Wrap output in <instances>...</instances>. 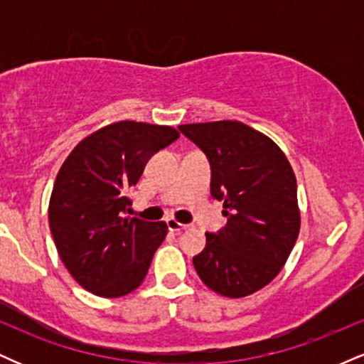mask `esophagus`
Masks as SVG:
<instances>
[{"mask_svg":"<svg viewBox=\"0 0 364 364\" xmlns=\"http://www.w3.org/2000/svg\"><path fill=\"white\" fill-rule=\"evenodd\" d=\"M166 224H168L169 231H173V232L186 231V229L190 228L188 224H181V223H178V220H174V219H168V220H166Z\"/></svg>","mask_w":364,"mask_h":364,"instance_id":"34e87169","label":"esophagus"}]
</instances>
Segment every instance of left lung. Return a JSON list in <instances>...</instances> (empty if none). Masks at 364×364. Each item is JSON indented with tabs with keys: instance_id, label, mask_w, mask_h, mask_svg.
Instances as JSON below:
<instances>
[{
	"instance_id": "8db88e82",
	"label": "left lung",
	"mask_w": 364,
	"mask_h": 364,
	"mask_svg": "<svg viewBox=\"0 0 364 364\" xmlns=\"http://www.w3.org/2000/svg\"><path fill=\"white\" fill-rule=\"evenodd\" d=\"M205 154L210 195L224 202L225 228L205 232L193 265L207 287L243 298L267 286L299 235L298 186L282 150L240 121L178 127Z\"/></svg>"
}]
</instances>
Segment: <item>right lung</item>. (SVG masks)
I'll return each mask as SVG.
<instances>
[{
    "label": "right lung",
    "mask_w": 364,
    "mask_h": 364,
    "mask_svg": "<svg viewBox=\"0 0 364 364\" xmlns=\"http://www.w3.org/2000/svg\"><path fill=\"white\" fill-rule=\"evenodd\" d=\"M178 139L171 127L119 121L83 139L63 162L49 228L60 258L83 289L119 298L145 279L168 225L128 219V193L149 159Z\"/></svg>",
    "instance_id": "right-lung-1"
}]
</instances>
